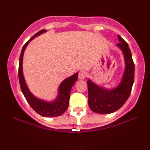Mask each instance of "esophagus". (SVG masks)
<instances>
[{"label": "esophagus", "instance_id": "34e87169", "mask_svg": "<svg viewBox=\"0 0 150 150\" xmlns=\"http://www.w3.org/2000/svg\"><path fill=\"white\" fill-rule=\"evenodd\" d=\"M87 76V73H86L85 70H81V71L79 72V75H78V77L79 79H80V80H84V79H85L86 77Z\"/></svg>", "mask_w": 150, "mask_h": 150}]
</instances>
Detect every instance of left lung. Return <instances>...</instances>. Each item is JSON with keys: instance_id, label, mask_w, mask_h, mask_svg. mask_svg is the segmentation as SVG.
<instances>
[{"instance_id": "8db88e82", "label": "left lung", "mask_w": 150, "mask_h": 150, "mask_svg": "<svg viewBox=\"0 0 150 150\" xmlns=\"http://www.w3.org/2000/svg\"><path fill=\"white\" fill-rule=\"evenodd\" d=\"M119 43L116 44L123 51L125 63V72L121 82L116 88L106 89L99 87L90 80L87 82L88 87V104L94 112L108 114L118 110L128 100L135 76V65L128 43L118 36Z\"/></svg>"}]
</instances>
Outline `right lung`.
<instances>
[{
    "label": "right lung",
    "mask_w": 150,
    "mask_h": 150,
    "mask_svg": "<svg viewBox=\"0 0 150 150\" xmlns=\"http://www.w3.org/2000/svg\"><path fill=\"white\" fill-rule=\"evenodd\" d=\"M46 32V30H42L38 32L37 34H34L33 37H31L30 40L26 43L22 47L21 53H20V63H19V82H20V88H21V90L24 96H25L26 100L30 105L31 107L33 108L38 114L44 117H56L61 116L63 113H64L68 108V106H69L70 90H71L72 87L78 78V73H76L74 74L72 76L68 77L62 82L59 88H58V94L57 98L51 102H47V101H43L42 99H39L34 97L29 90L28 87L26 85L23 73H22V61H23V54L26 47L34 37Z\"/></svg>",
    "instance_id": "right-lung-1"
}]
</instances>
